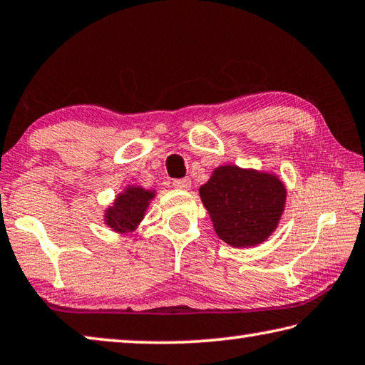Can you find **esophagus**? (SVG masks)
Here are the masks:
<instances>
[{
    "label": "esophagus",
    "mask_w": 365,
    "mask_h": 365,
    "mask_svg": "<svg viewBox=\"0 0 365 365\" xmlns=\"http://www.w3.org/2000/svg\"><path fill=\"white\" fill-rule=\"evenodd\" d=\"M174 188L188 191L191 188V180L190 178H182V180H174Z\"/></svg>",
    "instance_id": "1"
}]
</instances>
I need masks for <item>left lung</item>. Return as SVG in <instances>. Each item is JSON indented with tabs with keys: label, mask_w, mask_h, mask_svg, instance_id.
<instances>
[{
	"label": "left lung",
	"mask_w": 365,
	"mask_h": 365,
	"mask_svg": "<svg viewBox=\"0 0 365 365\" xmlns=\"http://www.w3.org/2000/svg\"><path fill=\"white\" fill-rule=\"evenodd\" d=\"M200 196L217 237L233 248L264 243L280 224L287 187L275 172L224 164L201 185Z\"/></svg>",
	"instance_id": "8db88e82"
}]
</instances>
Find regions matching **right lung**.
<instances>
[{"label":"right lung","instance_id":"1","mask_svg":"<svg viewBox=\"0 0 365 365\" xmlns=\"http://www.w3.org/2000/svg\"><path fill=\"white\" fill-rule=\"evenodd\" d=\"M156 195V190H146L133 183L127 185L104 209L103 222L115 233L135 232Z\"/></svg>","mask_w":365,"mask_h":365}]
</instances>
